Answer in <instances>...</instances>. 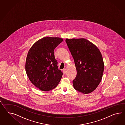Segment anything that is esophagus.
Masks as SVG:
<instances>
[{
	"label": "esophagus",
	"instance_id": "esophagus-1",
	"mask_svg": "<svg viewBox=\"0 0 125 125\" xmlns=\"http://www.w3.org/2000/svg\"><path fill=\"white\" fill-rule=\"evenodd\" d=\"M63 72L64 74H65L66 73V69H64L63 70Z\"/></svg>",
	"mask_w": 125,
	"mask_h": 125
}]
</instances>
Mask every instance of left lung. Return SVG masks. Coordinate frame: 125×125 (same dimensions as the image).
Here are the masks:
<instances>
[{
  "instance_id": "1",
  "label": "left lung",
  "mask_w": 125,
  "mask_h": 125,
  "mask_svg": "<svg viewBox=\"0 0 125 125\" xmlns=\"http://www.w3.org/2000/svg\"><path fill=\"white\" fill-rule=\"evenodd\" d=\"M74 60L77 74L73 81L74 88L84 94L97 87L104 71V64L98 47L87 40L66 39Z\"/></svg>"
}]
</instances>
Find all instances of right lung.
I'll return each instance as SVG.
<instances>
[{
	"label": "right lung",
	"mask_w": 125,
	"mask_h": 125,
	"mask_svg": "<svg viewBox=\"0 0 125 125\" xmlns=\"http://www.w3.org/2000/svg\"><path fill=\"white\" fill-rule=\"evenodd\" d=\"M63 41L59 37H44L37 41L28 51L25 63L27 76L42 91H51L61 81L63 73L58 68L54 51Z\"/></svg>",
	"instance_id": "right-lung-1"
}]
</instances>
